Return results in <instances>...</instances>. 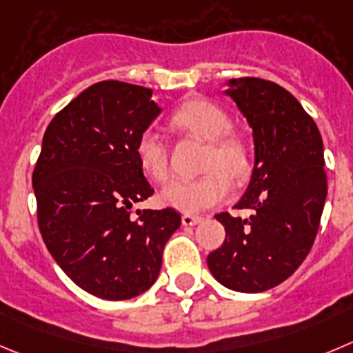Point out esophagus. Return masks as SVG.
Listing matches in <instances>:
<instances>
[{
  "instance_id": "34e87169",
  "label": "esophagus",
  "mask_w": 353,
  "mask_h": 353,
  "mask_svg": "<svg viewBox=\"0 0 353 353\" xmlns=\"http://www.w3.org/2000/svg\"><path fill=\"white\" fill-rule=\"evenodd\" d=\"M201 220H203V218L197 216V214H189V213L182 214V223L185 225V227H192V225H197Z\"/></svg>"
}]
</instances>
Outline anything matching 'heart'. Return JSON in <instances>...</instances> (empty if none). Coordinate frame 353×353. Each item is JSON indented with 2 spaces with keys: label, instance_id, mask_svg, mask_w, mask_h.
I'll return each mask as SVG.
<instances>
[{
  "label": "heart",
  "instance_id": "obj_1",
  "mask_svg": "<svg viewBox=\"0 0 353 353\" xmlns=\"http://www.w3.org/2000/svg\"><path fill=\"white\" fill-rule=\"evenodd\" d=\"M171 123L210 142L204 170L197 179H176L161 190V203L185 213L206 210L221 203L232 190V179L248 173V150L239 137L229 133L230 119L221 107L204 99L182 103L171 116ZM137 157L142 170L156 182L170 176L168 149L163 135L149 128L137 142Z\"/></svg>",
  "mask_w": 353,
  "mask_h": 353
}]
</instances>
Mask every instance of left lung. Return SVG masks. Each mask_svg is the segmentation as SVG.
Masks as SVG:
<instances>
[{"instance_id":"obj_1","label":"left lung","mask_w":353,"mask_h":353,"mask_svg":"<svg viewBox=\"0 0 353 353\" xmlns=\"http://www.w3.org/2000/svg\"><path fill=\"white\" fill-rule=\"evenodd\" d=\"M225 93L253 130V173L236 204L253 214L214 216L225 241L208 254V267L229 290L261 293L284 283L310 253L327 196L324 145L317 124L283 86L239 78Z\"/></svg>"}]
</instances>
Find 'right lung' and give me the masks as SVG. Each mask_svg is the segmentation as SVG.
Wrapping results in <instances>:
<instances>
[{
  "label": "right lung",
  "instance_id": "right-lung-1",
  "mask_svg": "<svg viewBox=\"0 0 353 353\" xmlns=\"http://www.w3.org/2000/svg\"><path fill=\"white\" fill-rule=\"evenodd\" d=\"M159 112L152 90L100 81L70 100L43 137L32 173L39 232L69 279L103 300L149 290L182 223L171 208L130 214L154 194L137 142Z\"/></svg>",
  "mask_w": 353,
  "mask_h": 353
}]
</instances>
